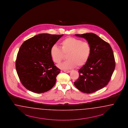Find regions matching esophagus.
Returning a JSON list of instances; mask_svg holds the SVG:
<instances>
[{
    "mask_svg": "<svg viewBox=\"0 0 128 128\" xmlns=\"http://www.w3.org/2000/svg\"><path fill=\"white\" fill-rule=\"evenodd\" d=\"M63 71L64 72H66V73H70V72H71V71L70 70H63Z\"/></svg>",
    "mask_w": 128,
    "mask_h": 128,
    "instance_id": "esophagus-1",
    "label": "esophagus"
}]
</instances>
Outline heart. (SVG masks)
I'll return each mask as SVG.
<instances>
[{
  "mask_svg": "<svg viewBox=\"0 0 128 128\" xmlns=\"http://www.w3.org/2000/svg\"><path fill=\"white\" fill-rule=\"evenodd\" d=\"M60 44V48L56 45L51 47L50 55L53 61L57 64L67 56L68 60L58 65L60 68L69 70L76 66L80 67L88 62L91 54V46L88 42L70 36L63 39Z\"/></svg>",
  "mask_w": 128,
  "mask_h": 128,
  "instance_id": "b5f03b06",
  "label": "heart"
}]
</instances>
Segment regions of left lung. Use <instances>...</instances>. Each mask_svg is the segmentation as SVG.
<instances>
[{"instance_id": "left-lung-1", "label": "left lung", "mask_w": 128, "mask_h": 128, "mask_svg": "<svg viewBox=\"0 0 128 128\" xmlns=\"http://www.w3.org/2000/svg\"><path fill=\"white\" fill-rule=\"evenodd\" d=\"M76 36L87 40L91 46L88 62L79 70L74 85L81 92L92 93L108 85L116 66L112 49L108 43L92 33Z\"/></svg>"}]
</instances>
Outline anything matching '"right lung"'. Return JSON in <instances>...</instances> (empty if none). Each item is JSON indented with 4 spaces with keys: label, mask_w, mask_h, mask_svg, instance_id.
Listing matches in <instances>:
<instances>
[{
    "label": "right lung",
    "mask_w": 128,
    "mask_h": 128,
    "mask_svg": "<svg viewBox=\"0 0 128 128\" xmlns=\"http://www.w3.org/2000/svg\"><path fill=\"white\" fill-rule=\"evenodd\" d=\"M63 35L40 34L26 40L20 47L16 70L27 89L34 93H44L54 86L60 70L54 65L50 49Z\"/></svg>",
    "instance_id": "add662e5"
}]
</instances>
